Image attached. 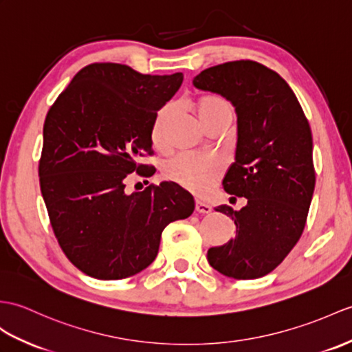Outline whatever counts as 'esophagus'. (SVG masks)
Returning a JSON list of instances; mask_svg holds the SVG:
<instances>
[{"instance_id":"esophagus-1","label":"esophagus","mask_w":352,"mask_h":352,"mask_svg":"<svg viewBox=\"0 0 352 352\" xmlns=\"http://www.w3.org/2000/svg\"><path fill=\"white\" fill-rule=\"evenodd\" d=\"M195 210L198 211V213H204V214H207V213H211V206H208V204H206V202H202V201H199V199H196V204H195Z\"/></svg>"}]
</instances>
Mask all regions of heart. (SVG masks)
<instances>
[{
    "label": "heart",
    "mask_w": 352,
    "mask_h": 352,
    "mask_svg": "<svg viewBox=\"0 0 352 352\" xmlns=\"http://www.w3.org/2000/svg\"><path fill=\"white\" fill-rule=\"evenodd\" d=\"M196 116L204 126L208 127L211 122L222 118H234V106L231 102L219 94H207L199 97L193 104ZM173 116V104H165L154 116L151 124V141L154 145L163 144V135L168 121ZM222 163L214 157L208 156H192L182 154L169 160L163 175L170 183H175L183 189L196 195L207 193L219 177L222 175Z\"/></svg>",
    "instance_id": "heart-1"
}]
</instances>
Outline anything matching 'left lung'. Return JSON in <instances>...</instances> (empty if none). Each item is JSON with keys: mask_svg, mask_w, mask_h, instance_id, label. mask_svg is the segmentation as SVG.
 I'll return each instance as SVG.
<instances>
[{"mask_svg": "<svg viewBox=\"0 0 352 352\" xmlns=\"http://www.w3.org/2000/svg\"><path fill=\"white\" fill-rule=\"evenodd\" d=\"M193 85L235 106V162L223 189L248 199L240 211L216 208L234 220L235 235L208 249L207 259L232 279H258L287 258L305 230L315 189L309 121L287 80L256 61L213 65Z\"/></svg>", "mask_w": 352, "mask_h": 352, "instance_id": "8db88e82", "label": "left lung"}]
</instances>
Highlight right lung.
Wrapping results in <instances>:
<instances>
[{
	"instance_id": "obj_1",
	"label": "right lung",
	"mask_w": 352,
	"mask_h": 352,
	"mask_svg": "<svg viewBox=\"0 0 352 352\" xmlns=\"http://www.w3.org/2000/svg\"><path fill=\"white\" fill-rule=\"evenodd\" d=\"M183 73L142 75L117 63L79 70L43 126L40 189L54 234L70 263L100 280H118L157 256L166 225L189 217L193 196L175 183L126 193L124 178L151 177L154 116Z\"/></svg>"
}]
</instances>
